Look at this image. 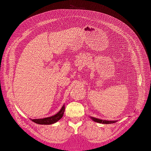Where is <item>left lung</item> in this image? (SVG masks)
<instances>
[{
    "label": "left lung",
    "instance_id": "8db88e82",
    "mask_svg": "<svg viewBox=\"0 0 151 151\" xmlns=\"http://www.w3.org/2000/svg\"><path fill=\"white\" fill-rule=\"evenodd\" d=\"M92 120H93L95 122H97V123H103V124H110V123H114L116 122V121H106V120H102L99 119H97L95 117H91Z\"/></svg>",
    "mask_w": 151,
    "mask_h": 151
}]
</instances>
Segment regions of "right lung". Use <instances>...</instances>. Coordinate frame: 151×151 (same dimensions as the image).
<instances>
[{
    "mask_svg": "<svg viewBox=\"0 0 151 151\" xmlns=\"http://www.w3.org/2000/svg\"><path fill=\"white\" fill-rule=\"evenodd\" d=\"M65 111V106H63L62 109L58 113L56 114V115H53L52 117H46L43 119H31L34 123L40 124H51L54 123H56L58 120H60L61 118L63 117V112Z\"/></svg>",
    "mask_w": 151,
    "mask_h": 151,
    "instance_id": "obj_1",
    "label": "right lung"
}]
</instances>
